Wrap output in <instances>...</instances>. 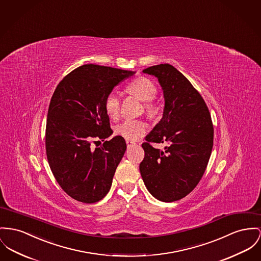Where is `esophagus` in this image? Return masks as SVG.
Here are the masks:
<instances>
[{
  "label": "esophagus",
  "mask_w": 261,
  "mask_h": 261,
  "mask_svg": "<svg viewBox=\"0 0 261 261\" xmlns=\"http://www.w3.org/2000/svg\"><path fill=\"white\" fill-rule=\"evenodd\" d=\"M125 142H126V145H127V147H129V146H132V145H134L136 142H134V141H132V140H125Z\"/></svg>",
  "instance_id": "obj_1"
}]
</instances>
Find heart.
I'll return each instance as SVG.
<instances>
[{"instance_id":"1","label":"heart","mask_w":261,"mask_h":261,"mask_svg":"<svg viewBox=\"0 0 261 261\" xmlns=\"http://www.w3.org/2000/svg\"><path fill=\"white\" fill-rule=\"evenodd\" d=\"M126 91L137 96L144 102V111L148 116H154L157 112V106L154 99L157 95V88L154 83L146 77H139L132 81L127 86ZM105 110L108 116L116 120L121 112V98L112 92L105 99ZM147 124L141 119H127L116 126V134L126 140H136L146 132Z\"/></svg>"}]
</instances>
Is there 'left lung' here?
<instances>
[{
  "mask_svg": "<svg viewBox=\"0 0 261 261\" xmlns=\"http://www.w3.org/2000/svg\"><path fill=\"white\" fill-rule=\"evenodd\" d=\"M155 76L163 90V117L141 144L144 158L139 164L144 185L162 202L187 196L205 173L214 142V126L208 107L190 81L170 64L143 70ZM151 143H168L164 151Z\"/></svg>",
  "mask_w": 261,
  "mask_h": 261,
  "instance_id": "8db88e82",
  "label": "left lung"
}]
</instances>
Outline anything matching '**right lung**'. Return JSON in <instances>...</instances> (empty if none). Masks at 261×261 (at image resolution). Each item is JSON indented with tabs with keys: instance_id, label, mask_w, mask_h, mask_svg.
Wrapping results in <instances>:
<instances>
[{
	"instance_id": "right-lung-1",
	"label": "right lung",
	"mask_w": 261,
	"mask_h": 261,
	"mask_svg": "<svg viewBox=\"0 0 261 261\" xmlns=\"http://www.w3.org/2000/svg\"><path fill=\"white\" fill-rule=\"evenodd\" d=\"M135 71L85 64L57 85L47 113L46 156L57 183L71 198L86 204L102 200L126 149L113 130L105 99ZM105 142L94 149L92 143Z\"/></svg>"
}]
</instances>
